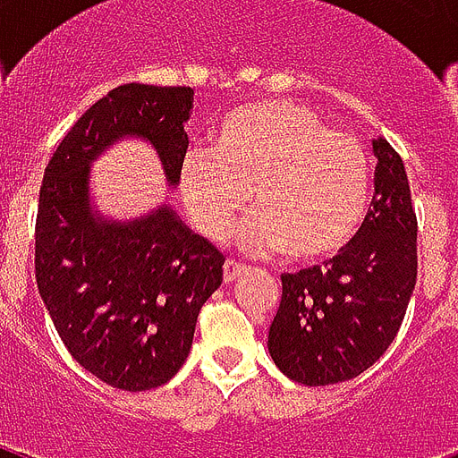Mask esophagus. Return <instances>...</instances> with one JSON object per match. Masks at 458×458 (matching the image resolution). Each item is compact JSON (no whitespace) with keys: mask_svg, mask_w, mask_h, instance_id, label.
<instances>
[{"mask_svg":"<svg viewBox=\"0 0 458 458\" xmlns=\"http://www.w3.org/2000/svg\"><path fill=\"white\" fill-rule=\"evenodd\" d=\"M244 271H247V266L237 264V261H225V266H223V278H225V283H233V280L240 278Z\"/></svg>","mask_w":458,"mask_h":458,"instance_id":"1","label":"esophagus"}]
</instances>
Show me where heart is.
Returning a JSON list of instances; mask_svg holds the SVG:
<instances>
[{"instance_id":"heart-1","label":"heart","mask_w":458,"mask_h":458,"mask_svg":"<svg viewBox=\"0 0 458 458\" xmlns=\"http://www.w3.org/2000/svg\"><path fill=\"white\" fill-rule=\"evenodd\" d=\"M370 157L349 132L290 99H259L228 111L214 145L180 158L178 187L190 221L221 242L237 216L257 211L240 237L254 251L326 261L361 230L370 207Z\"/></svg>"}]
</instances>
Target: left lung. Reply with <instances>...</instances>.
Listing matches in <instances>:
<instances>
[{"instance_id":"1","label":"left lung","mask_w":458,"mask_h":458,"mask_svg":"<svg viewBox=\"0 0 458 458\" xmlns=\"http://www.w3.org/2000/svg\"><path fill=\"white\" fill-rule=\"evenodd\" d=\"M376 194L361 230L323 266L285 273L268 352L290 380L309 387L361 376L387 352L411 300L419 221L404 161L373 140Z\"/></svg>"}]
</instances>
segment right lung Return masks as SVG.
Returning <instances> with one entry per match:
<instances>
[{
	"label": "right lung",
	"instance_id": "1",
	"mask_svg": "<svg viewBox=\"0 0 458 458\" xmlns=\"http://www.w3.org/2000/svg\"><path fill=\"white\" fill-rule=\"evenodd\" d=\"M192 97V88L118 85L64 135L39 187L38 290L71 356L118 390H152L178 373L225 257L168 207L131 223L95 218L89 164L138 135L152 142L175 185Z\"/></svg>",
	"mask_w": 458,
	"mask_h": 458
}]
</instances>
